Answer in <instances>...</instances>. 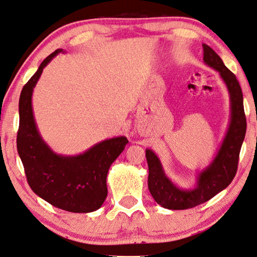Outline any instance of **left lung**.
Returning a JSON list of instances; mask_svg holds the SVG:
<instances>
[{
    "instance_id": "8db88e82",
    "label": "left lung",
    "mask_w": 257,
    "mask_h": 257,
    "mask_svg": "<svg viewBox=\"0 0 257 257\" xmlns=\"http://www.w3.org/2000/svg\"><path fill=\"white\" fill-rule=\"evenodd\" d=\"M204 62L216 70L224 82L230 99V121L223 141L215 157L203 170L197 172L196 183L191 188H181L166 175L161 159L151 149H146L148 163V188L156 200L167 209H188L213 198L229 186L238 167V158L246 134L241 87L234 74L226 68L217 53L203 44Z\"/></svg>"
}]
</instances>
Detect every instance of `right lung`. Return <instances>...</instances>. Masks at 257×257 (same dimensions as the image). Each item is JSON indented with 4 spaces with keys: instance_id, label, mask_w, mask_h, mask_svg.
<instances>
[{
    "instance_id": "1",
    "label": "right lung",
    "mask_w": 257,
    "mask_h": 257,
    "mask_svg": "<svg viewBox=\"0 0 257 257\" xmlns=\"http://www.w3.org/2000/svg\"><path fill=\"white\" fill-rule=\"evenodd\" d=\"M65 52L58 49L46 57L23 87L17 149L29 187L37 196L67 212L90 213L102 206L108 193L109 168L128 141L124 136L106 139L82 154L67 156L54 153L43 140L34 117L33 92L49 62Z\"/></svg>"
}]
</instances>
